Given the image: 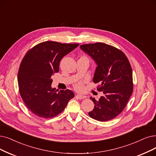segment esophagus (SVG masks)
<instances>
[{
    "instance_id": "obj_1",
    "label": "esophagus",
    "mask_w": 156,
    "mask_h": 156,
    "mask_svg": "<svg viewBox=\"0 0 156 156\" xmlns=\"http://www.w3.org/2000/svg\"><path fill=\"white\" fill-rule=\"evenodd\" d=\"M76 97L78 98L79 99H84V98H85L86 97L84 96V95H76Z\"/></svg>"
}]
</instances>
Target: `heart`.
Instances as JSON below:
<instances>
[{"label": "heart", "instance_id": "b5f03b06", "mask_svg": "<svg viewBox=\"0 0 156 156\" xmlns=\"http://www.w3.org/2000/svg\"><path fill=\"white\" fill-rule=\"evenodd\" d=\"M76 88L78 90H81V89H83V84L81 83H78L76 85Z\"/></svg>", "mask_w": 156, "mask_h": 156}]
</instances>
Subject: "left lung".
<instances>
[{
    "mask_svg": "<svg viewBox=\"0 0 156 156\" xmlns=\"http://www.w3.org/2000/svg\"><path fill=\"white\" fill-rule=\"evenodd\" d=\"M81 50L94 60L97 68L93 80L100 83L97 90L103 92L88 115L101 122L113 119L125 108L133 91V71L129 61L119 49L103 43L85 44Z\"/></svg>",
    "mask_w": 156,
    "mask_h": 156,
    "instance_id": "1",
    "label": "left lung"
}]
</instances>
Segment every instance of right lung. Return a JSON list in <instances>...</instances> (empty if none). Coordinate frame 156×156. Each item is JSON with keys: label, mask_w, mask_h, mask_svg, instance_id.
<instances>
[{"label": "right lung", "mask_w": 156, "mask_h": 156, "mask_svg": "<svg viewBox=\"0 0 156 156\" xmlns=\"http://www.w3.org/2000/svg\"><path fill=\"white\" fill-rule=\"evenodd\" d=\"M79 46L45 41L34 46L23 58L18 73L20 96L27 108L41 118H52L66 108L74 93L52 88L51 77L59 72L61 59Z\"/></svg>", "instance_id": "obj_1"}]
</instances>
